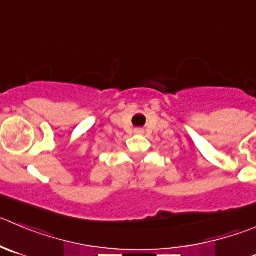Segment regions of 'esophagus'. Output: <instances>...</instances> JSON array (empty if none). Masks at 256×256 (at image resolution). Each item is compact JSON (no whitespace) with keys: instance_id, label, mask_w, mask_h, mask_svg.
Listing matches in <instances>:
<instances>
[{"instance_id":"1","label":"esophagus","mask_w":256,"mask_h":256,"mask_svg":"<svg viewBox=\"0 0 256 256\" xmlns=\"http://www.w3.org/2000/svg\"><path fill=\"white\" fill-rule=\"evenodd\" d=\"M134 133L136 134H143V130H136Z\"/></svg>"}]
</instances>
